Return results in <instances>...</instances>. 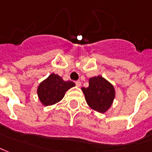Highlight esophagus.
<instances>
[{"label": "esophagus", "mask_w": 152, "mask_h": 152, "mask_svg": "<svg viewBox=\"0 0 152 152\" xmlns=\"http://www.w3.org/2000/svg\"><path fill=\"white\" fill-rule=\"evenodd\" d=\"M75 85H76V86L80 87L81 86V82H80V81H76V82H75Z\"/></svg>", "instance_id": "obj_1"}]
</instances>
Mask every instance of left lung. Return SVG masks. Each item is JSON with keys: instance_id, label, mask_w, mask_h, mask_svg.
I'll use <instances>...</instances> for the list:
<instances>
[{"instance_id": "left-lung-1", "label": "left lung", "mask_w": 152, "mask_h": 152, "mask_svg": "<svg viewBox=\"0 0 152 152\" xmlns=\"http://www.w3.org/2000/svg\"><path fill=\"white\" fill-rule=\"evenodd\" d=\"M82 89L88 105L102 113L109 109L115 97L113 86L102 76L89 78V86Z\"/></svg>"}]
</instances>
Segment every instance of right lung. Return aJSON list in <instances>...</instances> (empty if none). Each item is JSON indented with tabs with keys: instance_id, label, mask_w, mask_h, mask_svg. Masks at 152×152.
I'll return each instance as SVG.
<instances>
[{
	"instance_id": "add662e5",
	"label": "right lung",
	"mask_w": 152,
	"mask_h": 152,
	"mask_svg": "<svg viewBox=\"0 0 152 152\" xmlns=\"http://www.w3.org/2000/svg\"><path fill=\"white\" fill-rule=\"evenodd\" d=\"M75 86V82L71 81L65 82L58 75L51 74L39 84L37 94L43 105L48 106L61 101L65 93Z\"/></svg>"
}]
</instances>
